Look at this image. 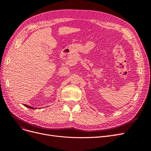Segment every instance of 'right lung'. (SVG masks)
Listing matches in <instances>:
<instances>
[{
  "instance_id": "1",
  "label": "right lung",
  "mask_w": 151,
  "mask_h": 151,
  "mask_svg": "<svg viewBox=\"0 0 151 151\" xmlns=\"http://www.w3.org/2000/svg\"><path fill=\"white\" fill-rule=\"evenodd\" d=\"M25 106H26V107H28V108H31V109H34V108H33V107H31V106H28V105H26V104H24Z\"/></svg>"
}]
</instances>
